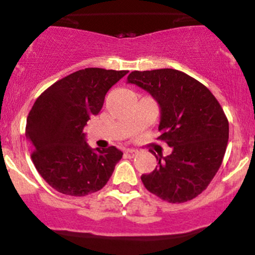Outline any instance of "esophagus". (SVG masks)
<instances>
[{
	"instance_id": "esophagus-1",
	"label": "esophagus",
	"mask_w": 255,
	"mask_h": 255,
	"mask_svg": "<svg viewBox=\"0 0 255 255\" xmlns=\"http://www.w3.org/2000/svg\"><path fill=\"white\" fill-rule=\"evenodd\" d=\"M138 150H135V149H127L126 150V155L128 156V158H133V156L137 155Z\"/></svg>"
}]
</instances>
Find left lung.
<instances>
[{"instance_id":"obj_1","label":"left lung","mask_w":255,"mask_h":255,"mask_svg":"<svg viewBox=\"0 0 255 255\" xmlns=\"http://www.w3.org/2000/svg\"><path fill=\"white\" fill-rule=\"evenodd\" d=\"M127 82L158 102L159 139L173 149L170 155H155L158 166L140 176L144 186L171 204L195 199L225 156L230 128L222 107L205 85L175 69L132 71Z\"/></svg>"}]
</instances>
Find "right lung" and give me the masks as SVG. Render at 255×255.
Returning a JSON list of instances; mask_svg holds the SVG:
<instances>
[{
	"label": "right lung",
	"mask_w": 255,
	"mask_h": 255,
	"mask_svg": "<svg viewBox=\"0 0 255 255\" xmlns=\"http://www.w3.org/2000/svg\"><path fill=\"white\" fill-rule=\"evenodd\" d=\"M127 70L86 68L48 87L27 117L25 138L38 173L64 195L85 196L101 190L123 153L116 146L92 149L84 127L99 115L107 91Z\"/></svg>",
	"instance_id": "right-lung-1"
}]
</instances>
